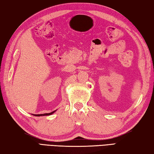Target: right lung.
I'll list each match as a JSON object with an SVG mask.
<instances>
[{"instance_id": "obj_1", "label": "right lung", "mask_w": 154, "mask_h": 154, "mask_svg": "<svg viewBox=\"0 0 154 154\" xmlns=\"http://www.w3.org/2000/svg\"><path fill=\"white\" fill-rule=\"evenodd\" d=\"M56 111V110H55ZM55 111H53L51 113H47V114H33L34 116H49V115H51L53 114L54 112H55Z\"/></svg>"}]
</instances>
